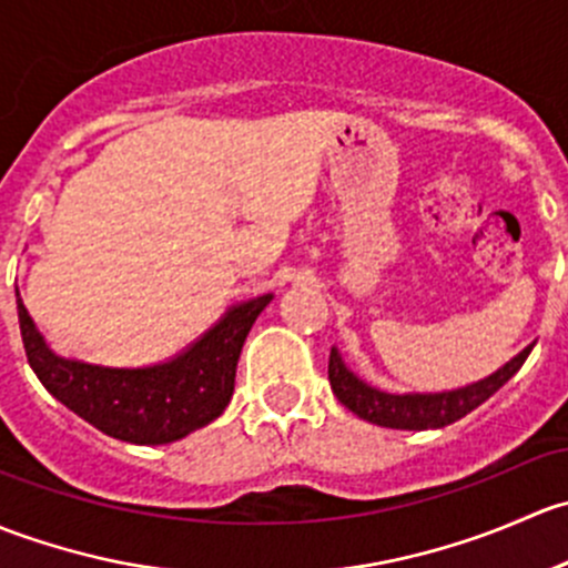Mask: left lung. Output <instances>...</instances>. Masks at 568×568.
Listing matches in <instances>:
<instances>
[{
    "label": "left lung",
    "instance_id": "obj_1",
    "mask_svg": "<svg viewBox=\"0 0 568 568\" xmlns=\"http://www.w3.org/2000/svg\"><path fill=\"white\" fill-rule=\"evenodd\" d=\"M530 349H534V344L525 347L519 355H514L506 366H500L489 377L465 385V388L443 390V394H388V390L374 388V385L355 377L344 366L336 347L331 349V361H327V379H331V388L336 394V399L347 410L358 415V418L369 420V424L410 432L443 429V426L454 424V420L465 418L467 413L476 410L500 385H506L519 372V366L525 364Z\"/></svg>",
    "mask_w": 568,
    "mask_h": 568
}]
</instances>
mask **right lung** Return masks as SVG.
Listing matches in <instances>:
<instances>
[{"instance_id": "1", "label": "right lung", "mask_w": 568, "mask_h": 568, "mask_svg": "<svg viewBox=\"0 0 568 568\" xmlns=\"http://www.w3.org/2000/svg\"><path fill=\"white\" fill-rule=\"evenodd\" d=\"M271 301L273 295H260L232 306L166 364L111 369L57 355L16 290L23 349L43 388L103 435L136 446L174 443L226 410L245 336Z\"/></svg>"}]
</instances>
